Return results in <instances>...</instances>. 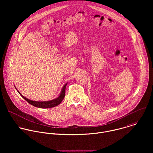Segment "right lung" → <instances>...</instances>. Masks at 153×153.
Masks as SVG:
<instances>
[{"instance_id":"add662e5","label":"right lung","mask_w":153,"mask_h":153,"mask_svg":"<svg viewBox=\"0 0 153 153\" xmlns=\"http://www.w3.org/2000/svg\"><path fill=\"white\" fill-rule=\"evenodd\" d=\"M67 84H66L64 86V87L62 88V90L61 92L60 95L56 99L51 100V101H44V102H39V101H32V100H30L26 98H25V97H23L22 94L19 93V94L22 97V98H23L29 104H30V105L36 107H38V108H52L54 107H56L57 105H58L63 100V99L65 97V89L66 86Z\"/></svg>"}]
</instances>
